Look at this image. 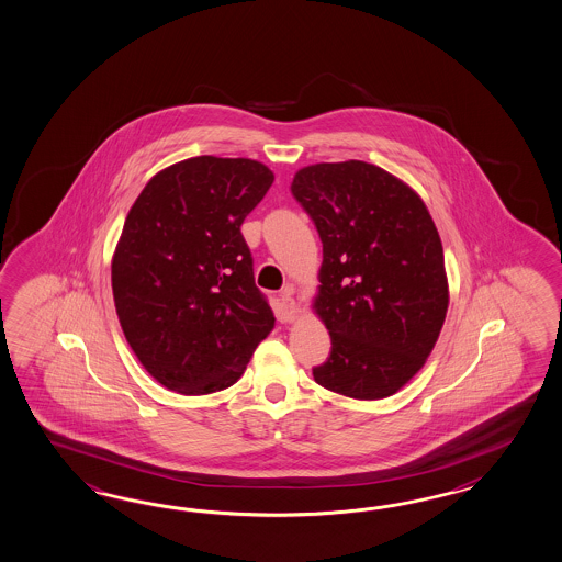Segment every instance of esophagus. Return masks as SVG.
Instances as JSON below:
<instances>
[{"instance_id": "34e87169", "label": "esophagus", "mask_w": 562, "mask_h": 562, "mask_svg": "<svg viewBox=\"0 0 562 562\" xmlns=\"http://www.w3.org/2000/svg\"><path fill=\"white\" fill-rule=\"evenodd\" d=\"M279 317L283 319V322H293L295 319V314H297V305L293 302V288H285L281 291V295H279Z\"/></svg>"}]
</instances>
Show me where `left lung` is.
<instances>
[{"instance_id":"left-lung-1","label":"left lung","mask_w":562,"mask_h":562,"mask_svg":"<svg viewBox=\"0 0 562 562\" xmlns=\"http://www.w3.org/2000/svg\"><path fill=\"white\" fill-rule=\"evenodd\" d=\"M291 193L324 252L314 307L331 350L314 379L355 400L389 397L424 367L447 317L432 217L416 191L362 160L305 167Z\"/></svg>"}]
</instances>
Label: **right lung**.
Instances as JSON below:
<instances>
[{
    "label": "right lung",
    "mask_w": 562,
    "mask_h": 562,
    "mask_svg": "<svg viewBox=\"0 0 562 562\" xmlns=\"http://www.w3.org/2000/svg\"><path fill=\"white\" fill-rule=\"evenodd\" d=\"M273 179L257 160L195 157L155 175L132 205L112 262L115 312L160 385L231 387L273 330L240 232Z\"/></svg>",
    "instance_id": "obj_1"
}]
</instances>
